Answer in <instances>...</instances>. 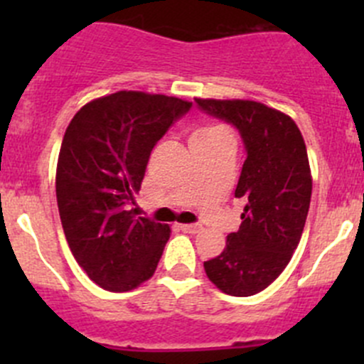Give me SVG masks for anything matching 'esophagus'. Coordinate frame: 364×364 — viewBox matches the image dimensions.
<instances>
[{"instance_id": "1", "label": "esophagus", "mask_w": 364, "mask_h": 364, "mask_svg": "<svg viewBox=\"0 0 364 364\" xmlns=\"http://www.w3.org/2000/svg\"><path fill=\"white\" fill-rule=\"evenodd\" d=\"M179 229H181L183 232L197 234V232H200V230H203V227L196 225V223H183V225H179Z\"/></svg>"}]
</instances>
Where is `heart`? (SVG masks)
<instances>
[{"label":"heart","instance_id":"heart-1","mask_svg":"<svg viewBox=\"0 0 364 364\" xmlns=\"http://www.w3.org/2000/svg\"><path fill=\"white\" fill-rule=\"evenodd\" d=\"M227 135L225 128L218 127V124H205V127L197 128L192 135V142H208V141H216V139Z\"/></svg>","mask_w":364,"mask_h":364}]
</instances>
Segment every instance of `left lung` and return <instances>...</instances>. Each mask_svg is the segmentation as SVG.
Instances as JSON below:
<instances>
[{"label":"left lung","instance_id":"8db88e82","mask_svg":"<svg viewBox=\"0 0 364 364\" xmlns=\"http://www.w3.org/2000/svg\"><path fill=\"white\" fill-rule=\"evenodd\" d=\"M200 111L232 124L247 160L236 197L241 225L227 236L218 257L205 260L209 280L229 296L247 297L273 284L291 260L306 222L311 176L306 146L287 114L252 100H203Z\"/></svg>","mask_w":364,"mask_h":364}]
</instances>
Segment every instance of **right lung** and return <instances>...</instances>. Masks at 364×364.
I'll list each match as a JSON object with an SVG mask.
<instances>
[{
  "instance_id": "obj_1",
  "label": "right lung",
  "mask_w": 364,
  "mask_h": 364,
  "mask_svg": "<svg viewBox=\"0 0 364 364\" xmlns=\"http://www.w3.org/2000/svg\"><path fill=\"white\" fill-rule=\"evenodd\" d=\"M190 107L165 95L117 91L70 121L58 159V208L70 250L102 289L132 291L159 266L171 229L132 205L153 148Z\"/></svg>"
}]
</instances>
